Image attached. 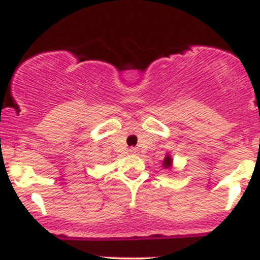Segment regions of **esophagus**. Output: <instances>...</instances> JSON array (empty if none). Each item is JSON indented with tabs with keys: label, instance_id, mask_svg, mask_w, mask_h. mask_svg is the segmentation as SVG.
Instances as JSON below:
<instances>
[{
	"label": "esophagus",
	"instance_id": "esophagus-1",
	"mask_svg": "<svg viewBox=\"0 0 260 260\" xmlns=\"http://www.w3.org/2000/svg\"><path fill=\"white\" fill-rule=\"evenodd\" d=\"M129 153H131V154H137V153H138V149L134 148V147L129 148Z\"/></svg>",
	"mask_w": 260,
	"mask_h": 260
}]
</instances>
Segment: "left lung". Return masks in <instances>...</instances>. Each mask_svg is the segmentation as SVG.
Returning a JSON list of instances; mask_svg holds the SVG:
<instances>
[{"label":"left lung","instance_id":"obj_1","mask_svg":"<svg viewBox=\"0 0 260 260\" xmlns=\"http://www.w3.org/2000/svg\"><path fill=\"white\" fill-rule=\"evenodd\" d=\"M171 162H172L171 157H170V156H166V157H165V160H164V164H162L164 169H169L170 166H171Z\"/></svg>","mask_w":260,"mask_h":260}]
</instances>
